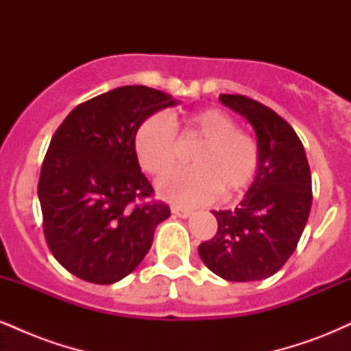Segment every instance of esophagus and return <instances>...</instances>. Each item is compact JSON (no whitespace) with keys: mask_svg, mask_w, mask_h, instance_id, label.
Masks as SVG:
<instances>
[{"mask_svg":"<svg viewBox=\"0 0 351 351\" xmlns=\"http://www.w3.org/2000/svg\"><path fill=\"white\" fill-rule=\"evenodd\" d=\"M171 213L178 217H183V219H186V217L191 216V211H189V209L180 208V206H171Z\"/></svg>","mask_w":351,"mask_h":351,"instance_id":"obj_1","label":"esophagus"}]
</instances>
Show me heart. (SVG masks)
Returning <instances> with one entry per match:
<instances>
[{
  "label": "heart",
  "instance_id": "b5f03b06",
  "mask_svg": "<svg viewBox=\"0 0 351 351\" xmlns=\"http://www.w3.org/2000/svg\"><path fill=\"white\" fill-rule=\"evenodd\" d=\"M175 127L162 114H153L138 125L134 148L140 167L152 175L167 171L175 163ZM189 134L203 140L191 155L193 168H178L156 180L162 198L199 206L223 198H234L247 189L259 171V145L249 134L237 130L236 120L219 108H203L186 119Z\"/></svg>",
  "mask_w": 351,
  "mask_h": 351
}]
</instances>
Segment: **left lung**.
Returning <instances> with one entry per match:
<instances>
[{
  "mask_svg": "<svg viewBox=\"0 0 351 351\" xmlns=\"http://www.w3.org/2000/svg\"><path fill=\"white\" fill-rule=\"evenodd\" d=\"M223 106L256 132L259 171L234 209L213 211L217 232L201 243L204 265L221 279H267L295 251L312 208V175L304 145L272 108L244 95L221 94Z\"/></svg>",
  "mask_w": 351,
  "mask_h": 351,
  "instance_id": "obj_1",
  "label": "left lung"
}]
</instances>
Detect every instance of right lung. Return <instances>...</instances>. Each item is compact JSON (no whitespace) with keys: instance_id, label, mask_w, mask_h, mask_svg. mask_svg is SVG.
Instances as JSON below:
<instances>
[{"instance_id":"right-lung-1","label":"right lung","mask_w":351,"mask_h":351,"mask_svg":"<svg viewBox=\"0 0 351 351\" xmlns=\"http://www.w3.org/2000/svg\"><path fill=\"white\" fill-rule=\"evenodd\" d=\"M170 94L123 86L80 104L52 136L38 196L52 256L79 279L115 284L150 251L155 229L170 216L152 196L134 148L138 125L178 106Z\"/></svg>"}]
</instances>
